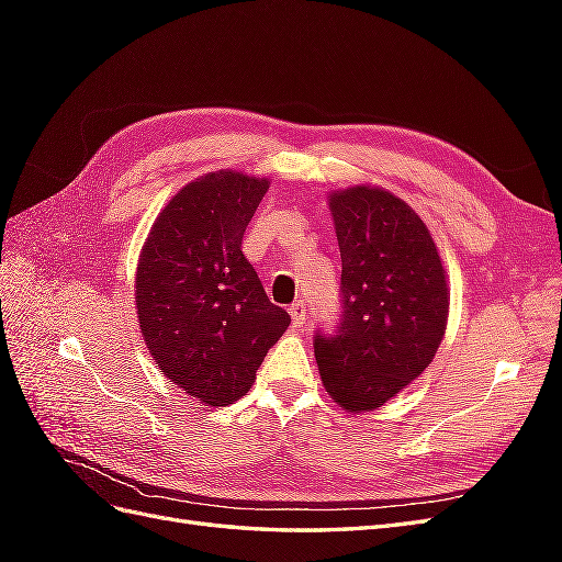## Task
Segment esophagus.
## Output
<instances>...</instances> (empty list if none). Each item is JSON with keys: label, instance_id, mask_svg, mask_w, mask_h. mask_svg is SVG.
I'll list each match as a JSON object with an SVG mask.
<instances>
[{"label": "esophagus", "instance_id": "esophagus-1", "mask_svg": "<svg viewBox=\"0 0 562 562\" xmlns=\"http://www.w3.org/2000/svg\"><path fill=\"white\" fill-rule=\"evenodd\" d=\"M291 318H293V326H302V323L307 321V304L297 300L291 307Z\"/></svg>", "mask_w": 562, "mask_h": 562}]
</instances>
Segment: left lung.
I'll return each instance as SVG.
<instances>
[{
	"instance_id": "obj_1",
	"label": "left lung",
	"mask_w": 562,
	"mask_h": 562,
	"mask_svg": "<svg viewBox=\"0 0 562 562\" xmlns=\"http://www.w3.org/2000/svg\"><path fill=\"white\" fill-rule=\"evenodd\" d=\"M342 258V312L316 330L314 353L328 394L349 413L375 411L431 363L448 326L446 269L427 225L378 187L330 196Z\"/></svg>"
}]
</instances>
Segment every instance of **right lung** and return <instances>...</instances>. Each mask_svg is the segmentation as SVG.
<instances>
[{"mask_svg":"<svg viewBox=\"0 0 562 562\" xmlns=\"http://www.w3.org/2000/svg\"><path fill=\"white\" fill-rule=\"evenodd\" d=\"M269 182L201 176L168 201L135 274L138 323L164 375L209 405L248 394L291 316L271 304L241 250Z\"/></svg>","mask_w":562,"mask_h":562,"instance_id":"1","label":"right lung"}]
</instances>
